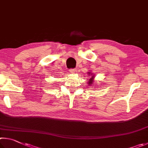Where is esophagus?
Returning a JSON list of instances; mask_svg holds the SVG:
<instances>
[{
  "label": "esophagus",
  "mask_w": 148,
  "mask_h": 148,
  "mask_svg": "<svg viewBox=\"0 0 148 148\" xmlns=\"http://www.w3.org/2000/svg\"><path fill=\"white\" fill-rule=\"evenodd\" d=\"M69 71L70 73H74L75 72H76V69H70Z\"/></svg>",
  "instance_id": "34e87169"
}]
</instances>
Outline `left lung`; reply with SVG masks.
<instances>
[{
  "instance_id": "obj_1",
  "label": "left lung",
  "mask_w": 148,
  "mask_h": 148,
  "mask_svg": "<svg viewBox=\"0 0 148 148\" xmlns=\"http://www.w3.org/2000/svg\"><path fill=\"white\" fill-rule=\"evenodd\" d=\"M89 74H90V73H89ZM91 75H92V73H91ZM94 75H92L91 78H90V79H89V81H88V84L90 85V86H92V85L94 84Z\"/></svg>"
}]
</instances>
